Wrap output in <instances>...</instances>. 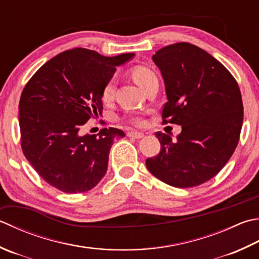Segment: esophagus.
<instances>
[{"instance_id":"34e87169","label":"esophagus","mask_w":259,"mask_h":259,"mask_svg":"<svg viewBox=\"0 0 259 259\" xmlns=\"http://www.w3.org/2000/svg\"><path fill=\"white\" fill-rule=\"evenodd\" d=\"M126 136L131 137V138H136V139H140L145 137V135L143 133H138V131H129V133L126 134Z\"/></svg>"}]
</instances>
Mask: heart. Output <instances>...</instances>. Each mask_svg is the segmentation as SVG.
<instances>
[{"label":"heart","instance_id":"obj_1","mask_svg":"<svg viewBox=\"0 0 259 259\" xmlns=\"http://www.w3.org/2000/svg\"><path fill=\"white\" fill-rule=\"evenodd\" d=\"M131 74H133V77L135 79V82L138 84L141 89L144 88V86L149 82L150 79H153L156 77L155 73L151 70L150 68L146 67V66H135L131 70ZM114 80L111 79L109 80L108 83L105 84L104 89H103V92H102V98L105 101V102H108L111 99L113 98V94H114ZM129 121L131 123H134L136 125H140L144 123V118L141 116L140 114H134L131 115L129 118Z\"/></svg>","mask_w":259,"mask_h":259}]
</instances>
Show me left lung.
<instances>
[{"mask_svg": "<svg viewBox=\"0 0 259 259\" xmlns=\"http://www.w3.org/2000/svg\"><path fill=\"white\" fill-rule=\"evenodd\" d=\"M153 60L167 95L163 123L182 125V133L176 140L155 134L160 151L146 159L147 168L174 187L205 183L227 164L239 141L244 119L239 86L224 65L189 42L166 46Z\"/></svg>", "mask_w": 259, "mask_h": 259, "instance_id": "obj_1", "label": "left lung"}]
</instances>
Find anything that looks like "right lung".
Returning a JSON list of instances; mask_svg holds the SVG:
<instances>
[{
	"label": "right lung",
	"mask_w": 259,
	"mask_h": 259,
	"mask_svg": "<svg viewBox=\"0 0 259 259\" xmlns=\"http://www.w3.org/2000/svg\"><path fill=\"white\" fill-rule=\"evenodd\" d=\"M135 54L105 57L74 48L44 64L22 91L19 103L21 148L49 185L65 193H83L103 179L111 146L124 133L104 128L80 136L91 118L102 114V92L116 66Z\"/></svg>",
	"instance_id": "obj_1"
}]
</instances>
